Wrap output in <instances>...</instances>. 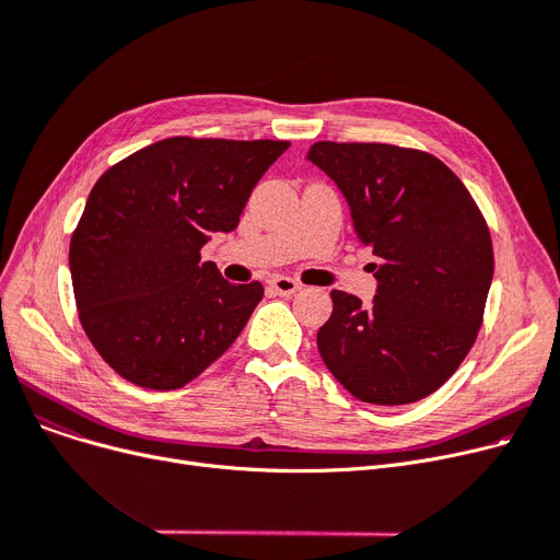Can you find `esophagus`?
Returning <instances> with one entry per match:
<instances>
[{"label": "esophagus", "mask_w": 560, "mask_h": 560, "mask_svg": "<svg viewBox=\"0 0 560 560\" xmlns=\"http://www.w3.org/2000/svg\"><path fill=\"white\" fill-rule=\"evenodd\" d=\"M270 288L277 292V295H283V298H290V295H295V292L302 288L295 279H290V277H272L270 279Z\"/></svg>", "instance_id": "34e87169"}]
</instances>
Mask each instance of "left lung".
<instances>
[{
    "mask_svg": "<svg viewBox=\"0 0 560 560\" xmlns=\"http://www.w3.org/2000/svg\"><path fill=\"white\" fill-rule=\"evenodd\" d=\"M349 203L378 258L372 304L331 290L319 357L361 401L401 406L435 393L481 329L494 258L488 224L435 156L384 142H315L308 156Z\"/></svg>",
    "mask_w": 560,
    "mask_h": 560,
    "instance_id": "left-lung-1",
    "label": "left lung"
}]
</instances>
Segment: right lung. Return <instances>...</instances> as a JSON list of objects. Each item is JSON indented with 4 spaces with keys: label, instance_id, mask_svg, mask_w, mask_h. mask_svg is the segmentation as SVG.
<instances>
[{
    "label": "right lung",
    "instance_id": "1",
    "mask_svg": "<svg viewBox=\"0 0 560 560\" xmlns=\"http://www.w3.org/2000/svg\"><path fill=\"white\" fill-rule=\"evenodd\" d=\"M288 140L165 138L108 167L70 241L79 319L131 384L174 390L245 329L262 285L229 283L199 249L233 231Z\"/></svg>",
    "mask_w": 560,
    "mask_h": 560
}]
</instances>
